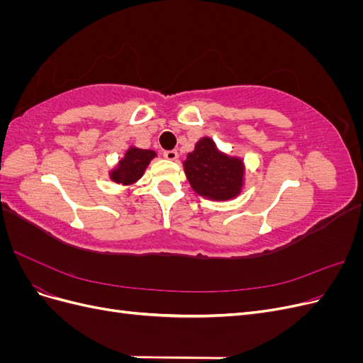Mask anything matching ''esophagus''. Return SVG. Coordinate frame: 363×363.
I'll return each instance as SVG.
<instances>
[{"label": "esophagus", "instance_id": "34e87169", "mask_svg": "<svg viewBox=\"0 0 363 363\" xmlns=\"http://www.w3.org/2000/svg\"><path fill=\"white\" fill-rule=\"evenodd\" d=\"M163 156H164V159H168V160H177L179 152L175 150H169V151H164Z\"/></svg>", "mask_w": 363, "mask_h": 363}]
</instances>
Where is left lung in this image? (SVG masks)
<instances>
[{"mask_svg": "<svg viewBox=\"0 0 363 363\" xmlns=\"http://www.w3.org/2000/svg\"><path fill=\"white\" fill-rule=\"evenodd\" d=\"M183 168L194 192L207 200H233L244 189V160L225 155L208 136L196 142L194 151L186 156Z\"/></svg>", "mask_w": 363, "mask_h": 363, "instance_id": "1", "label": "left lung"}]
</instances>
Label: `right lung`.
Returning <instances> with one entry per match:
<instances>
[{
	"label": "right lung",
	"instance_id": "1",
	"mask_svg": "<svg viewBox=\"0 0 363 363\" xmlns=\"http://www.w3.org/2000/svg\"><path fill=\"white\" fill-rule=\"evenodd\" d=\"M157 157V152L152 150H142L130 145L123 159H119L116 167L108 171V179L116 184L131 186L145 174L150 162Z\"/></svg>",
	"mask_w": 363,
	"mask_h": 363
}]
</instances>
